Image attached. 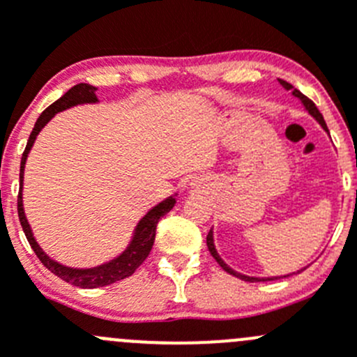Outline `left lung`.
Here are the masks:
<instances>
[{
    "instance_id": "left-lung-1",
    "label": "left lung",
    "mask_w": 357,
    "mask_h": 357,
    "mask_svg": "<svg viewBox=\"0 0 357 357\" xmlns=\"http://www.w3.org/2000/svg\"><path fill=\"white\" fill-rule=\"evenodd\" d=\"M280 81V84L283 86V88L287 89V91H291V95L295 96V98H298L302 102V105L305 107V110L309 112V114L312 115V117L316 119V121L319 122V126H321L323 129H325L326 132H328V128H326V122H325V119H323V115L319 114V110L316 109V105L314 103L311 102V100L307 98V96L305 95H302L301 91H298V89H295L294 86L290 84V82H287V81H283V79H278ZM207 247H208V252H211L212 254V257L215 259V261H218V264L221 266L222 269H225L226 273H229V275H233V276H236V278H240V280H243V282H268V280H278V278H287V276H290V275H285V276H271V278H255V276H247V275H242V273H236L235 269H231L229 268L228 264H226L225 261H222L221 257H219V254H218V250H215V245H214V235H212V229L211 231H208V235H207ZM302 271V269H301ZM301 271H297V273H301Z\"/></svg>"
}]
</instances>
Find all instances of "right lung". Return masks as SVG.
<instances>
[{
    "mask_svg": "<svg viewBox=\"0 0 357 357\" xmlns=\"http://www.w3.org/2000/svg\"><path fill=\"white\" fill-rule=\"evenodd\" d=\"M96 88L91 84H75L74 88H70L62 98L56 100L55 103L48 107L39 119L36 121L34 129H32L31 136H29L27 146H25L22 153V162H20V190H19V199H17V211H19V219L22 229L27 236L29 245L32 247L34 254L38 255L39 261L45 264V268H48L53 275H56L59 278H62L63 282L70 283V285L79 287V289H98V287L112 285L115 282H121V280L131 276L139 266L143 264L146 257H149L150 250H152L153 242H155V229L160 218H164L176 204V197H167L165 200H162L160 204H157L155 207L150 208L139 222L136 225L135 233H132V238L129 242V245L126 247V250L122 254H119L117 257L112 259V261L105 262V264H100L96 268H88V269H79V268H68V266L60 264V262L53 261L50 255H46L43 252V248L39 247V243L36 242L34 235H32V229L29 226L27 218H25L24 212V202H22V186H24V169H25V160H27L29 152H31L32 145H34L36 138L41 132V129L55 117V114L59 112L70 109V107L82 105V103H96Z\"/></svg>",
    "mask_w": 357,
    "mask_h": 357,
    "instance_id": "add662e5",
    "label": "right lung"
}]
</instances>
